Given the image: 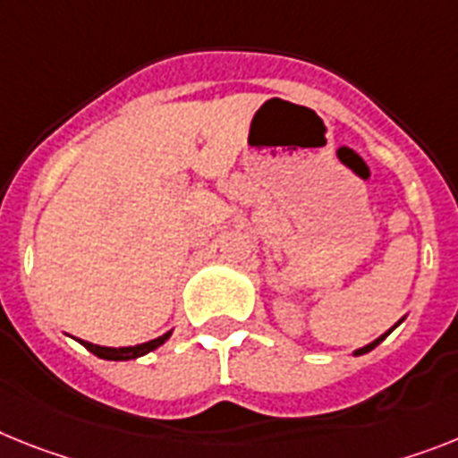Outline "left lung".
I'll return each mask as SVG.
<instances>
[{"mask_svg":"<svg viewBox=\"0 0 458 458\" xmlns=\"http://www.w3.org/2000/svg\"><path fill=\"white\" fill-rule=\"evenodd\" d=\"M386 335H389V333H386ZM386 335H382V337H379V340L370 342V344H368V347H363V349H356V352H353V353H356V356H360V353H368V352H370V349H375V347H377L379 342H382L384 337H386Z\"/></svg>","mask_w":458,"mask_h":458,"instance_id":"1","label":"left lung"}]
</instances>
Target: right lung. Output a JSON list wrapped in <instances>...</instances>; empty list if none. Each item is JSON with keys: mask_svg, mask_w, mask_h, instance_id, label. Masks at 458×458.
Instances as JSON below:
<instances>
[{"mask_svg": "<svg viewBox=\"0 0 458 458\" xmlns=\"http://www.w3.org/2000/svg\"><path fill=\"white\" fill-rule=\"evenodd\" d=\"M170 335L172 333H165V335L156 337V340L151 342H144V344H137V347H118V349L99 347V344H92V342H83V340H81V344H83L88 352H92L95 356H99V359H105V360H130V359H140V356H144V353L157 349Z\"/></svg>", "mask_w": 458, "mask_h": 458, "instance_id": "add662e5", "label": "right lung"}]
</instances>
